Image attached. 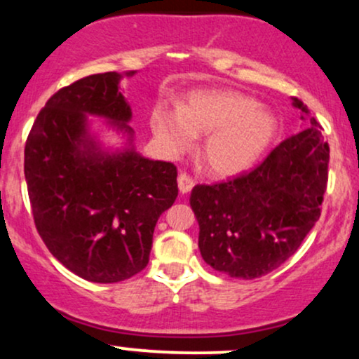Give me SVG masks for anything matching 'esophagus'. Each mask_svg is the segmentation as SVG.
I'll return each instance as SVG.
<instances>
[{"label": "esophagus", "mask_w": 359, "mask_h": 359, "mask_svg": "<svg viewBox=\"0 0 359 359\" xmlns=\"http://www.w3.org/2000/svg\"><path fill=\"white\" fill-rule=\"evenodd\" d=\"M196 185V180L192 179L189 174H180L179 175V191L185 194V192H191L192 187Z\"/></svg>", "instance_id": "esophagus-1"}]
</instances>
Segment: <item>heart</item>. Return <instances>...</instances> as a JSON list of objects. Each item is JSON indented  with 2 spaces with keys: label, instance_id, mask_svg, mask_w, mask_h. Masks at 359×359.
<instances>
[{
  "label": "heart",
  "instance_id": "b5f03b06",
  "mask_svg": "<svg viewBox=\"0 0 359 359\" xmlns=\"http://www.w3.org/2000/svg\"><path fill=\"white\" fill-rule=\"evenodd\" d=\"M151 128L170 154L189 150L196 135H209L203 147L204 165L212 175L229 177L248 170L269 150L278 119L236 90H196L180 109L156 106Z\"/></svg>",
  "mask_w": 359,
  "mask_h": 359
}]
</instances>
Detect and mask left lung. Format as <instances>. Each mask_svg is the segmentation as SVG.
Segmentation results:
<instances>
[{
    "mask_svg": "<svg viewBox=\"0 0 359 359\" xmlns=\"http://www.w3.org/2000/svg\"><path fill=\"white\" fill-rule=\"evenodd\" d=\"M295 108L309 113L299 97ZM329 145L316 118L280 142L257 167L233 179L199 184L191 205L199 250L214 270L258 278L278 269L302 245L323 211Z\"/></svg>",
    "mask_w": 359,
    "mask_h": 359,
    "instance_id": "left-lung-1",
    "label": "left lung"
}]
</instances>
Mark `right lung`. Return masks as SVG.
I'll return each instance as SVG.
<instances>
[{
	"label": "right lung",
	"mask_w": 359,
	"mask_h": 359,
	"mask_svg": "<svg viewBox=\"0 0 359 359\" xmlns=\"http://www.w3.org/2000/svg\"><path fill=\"white\" fill-rule=\"evenodd\" d=\"M118 82L119 74L104 72L59 89L25 143L36 231L65 269L97 283L121 282L145 269L156 221L179 194L174 163L133 150L102 156L86 147L84 113L130 131L131 109Z\"/></svg>",
	"instance_id": "obj_1"
}]
</instances>
